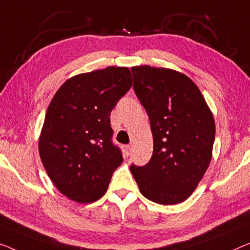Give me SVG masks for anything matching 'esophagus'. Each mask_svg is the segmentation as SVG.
I'll use <instances>...</instances> for the list:
<instances>
[{
    "mask_svg": "<svg viewBox=\"0 0 250 250\" xmlns=\"http://www.w3.org/2000/svg\"><path fill=\"white\" fill-rule=\"evenodd\" d=\"M124 150H125V154L126 157L128 156H130V154H131V147L129 146V145H125V146H124Z\"/></svg>",
    "mask_w": 250,
    "mask_h": 250,
    "instance_id": "1",
    "label": "esophagus"
}]
</instances>
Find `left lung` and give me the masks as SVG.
<instances>
[{"instance_id": "obj_1", "label": "left lung", "mask_w": 250, "mask_h": 250, "mask_svg": "<svg viewBox=\"0 0 250 250\" xmlns=\"http://www.w3.org/2000/svg\"><path fill=\"white\" fill-rule=\"evenodd\" d=\"M133 89L148 114L154 139L150 161L130 166L146 199L177 204L194 192L212 157L215 125L199 87L167 68H131Z\"/></svg>"}]
</instances>
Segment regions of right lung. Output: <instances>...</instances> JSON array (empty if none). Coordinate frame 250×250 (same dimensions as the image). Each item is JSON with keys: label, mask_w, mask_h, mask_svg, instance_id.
<instances>
[{"label": "right lung", "mask_w": 250, "mask_h": 250, "mask_svg": "<svg viewBox=\"0 0 250 250\" xmlns=\"http://www.w3.org/2000/svg\"><path fill=\"white\" fill-rule=\"evenodd\" d=\"M132 85L126 67L80 74L62 85L44 117L39 154L58 191L78 203L105 194L124 162L112 143L110 114Z\"/></svg>", "instance_id": "add662e5"}]
</instances>
